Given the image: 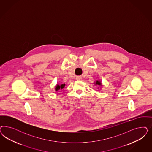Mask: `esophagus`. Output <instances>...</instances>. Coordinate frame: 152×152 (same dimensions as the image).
Wrapping results in <instances>:
<instances>
[{
  "label": "esophagus",
  "mask_w": 152,
  "mask_h": 152,
  "mask_svg": "<svg viewBox=\"0 0 152 152\" xmlns=\"http://www.w3.org/2000/svg\"><path fill=\"white\" fill-rule=\"evenodd\" d=\"M76 79H77V80H81V79H82V78H81L80 77H79V76H78V77H76Z\"/></svg>",
  "instance_id": "esophagus-1"
}]
</instances>
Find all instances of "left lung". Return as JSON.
I'll return each mask as SVG.
<instances>
[{
	"instance_id": "obj_1",
	"label": "left lung",
	"mask_w": 152,
	"mask_h": 152,
	"mask_svg": "<svg viewBox=\"0 0 152 152\" xmlns=\"http://www.w3.org/2000/svg\"><path fill=\"white\" fill-rule=\"evenodd\" d=\"M94 84L96 85V86H100V87H102V84L101 83V81L100 80H96V82H94ZM99 88V87H98Z\"/></svg>"
}]
</instances>
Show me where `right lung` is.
<instances>
[{"mask_svg":"<svg viewBox=\"0 0 152 152\" xmlns=\"http://www.w3.org/2000/svg\"><path fill=\"white\" fill-rule=\"evenodd\" d=\"M65 86V84H57L56 86L55 87V90L56 92L58 91L59 90H61L62 89H63L64 88V87Z\"/></svg>","mask_w":152,"mask_h":152,"instance_id":"obj_1","label":"right lung"}]
</instances>
